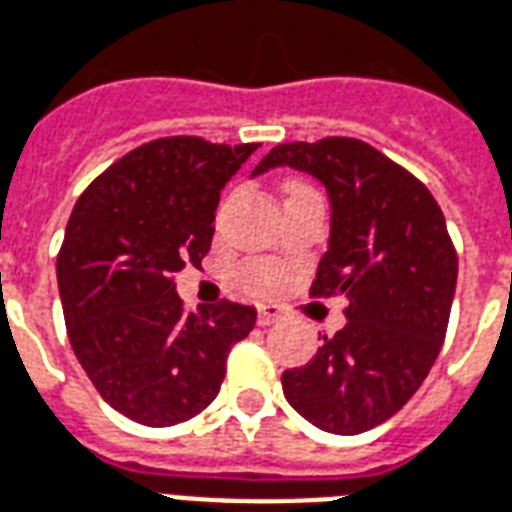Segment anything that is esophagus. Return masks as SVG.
I'll list each match as a JSON object with an SVG mask.
<instances>
[{"label": "esophagus", "instance_id": "1", "mask_svg": "<svg viewBox=\"0 0 512 512\" xmlns=\"http://www.w3.org/2000/svg\"><path fill=\"white\" fill-rule=\"evenodd\" d=\"M279 317H282V312H279V309L271 304L260 306V309H257V325H263V328H266V325H274Z\"/></svg>", "mask_w": 512, "mask_h": 512}]
</instances>
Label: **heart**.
Segmentation results:
<instances>
[{"instance_id": "obj_1", "label": "heart", "mask_w": 512, "mask_h": 512, "mask_svg": "<svg viewBox=\"0 0 512 512\" xmlns=\"http://www.w3.org/2000/svg\"><path fill=\"white\" fill-rule=\"evenodd\" d=\"M295 187H301V184H293ZM282 279H285V274H282V268L276 266V263H268V260H263V263H252V266L246 268V282H249V287H255V290H276V287L282 285Z\"/></svg>"}]
</instances>
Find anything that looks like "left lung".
Returning <instances> with one entry per match:
<instances>
[{
  "instance_id": "left-lung-1",
  "label": "left lung",
  "mask_w": 512,
  "mask_h": 512,
  "mask_svg": "<svg viewBox=\"0 0 512 512\" xmlns=\"http://www.w3.org/2000/svg\"><path fill=\"white\" fill-rule=\"evenodd\" d=\"M304 170L331 203L328 252L314 298L347 295V325L306 366L282 374L295 412L331 434L380 426L415 396L437 361L456 293L458 257L429 189L355 138L279 143L252 176Z\"/></svg>"
}]
</instances>
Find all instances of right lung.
<instances>
[{"mask_svg":"<svg viewBox=\"0 0 512 512\" xmlns=\"http://www.w3.org/2000/svg\"><path fill=\"white\" fill-rule=\"evenodd\" d=\"M257 143L195 135L143 143L86 187L56 257L73 352L113 410L176 426L217 399L227 352L255 328V306L187 312L173 276L211 249L219 192Z\"/></svg>","mask_w":512,"mask_h":512,"instance_id":"1","label":"right lung"}]
</instances>
